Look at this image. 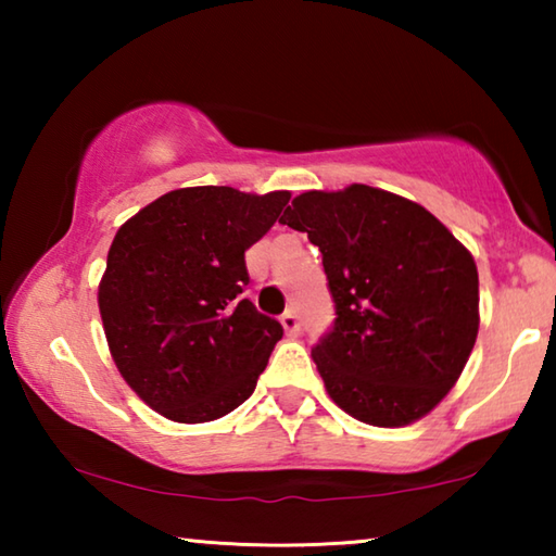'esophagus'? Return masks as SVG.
Here are the masks:
<instances>
[{
    "mask_svg": "<svg viewBox=\"0 0 556 556\" xmlns=\"http://www.w3.org/2000/svg\"><path fill=\"white\" fill-rule=\"evenodd\" d=\"M281 326H285V331L289 336H296L299 333V316H296L294 308H289V312L281 316Z\"/></svg>",
    "mask_w": 556,
    "mask_h": 556,
    "instance_id": "34e87169",
    "label": "esophagus"
}]
</instances>
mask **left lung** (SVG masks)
Masks as SVG:
<instances>
[{"mask_svg": "<svg viewBox=\"0 0 556 556\" xmlns=\"http://www.w3.org/2000/svg\"><path fill=\"white\" fill-rule=\"evenodd\" d=\"M279 223L324 255L336 321L312 357L331 400L372 427L427 417L476 345L473 255L425 205L365 184L301 193Z\"/></svg>", "mask_w": 556, "mask_h": 556, "instance_id": "8db88e82", "label": "left lung"}]
</instances>
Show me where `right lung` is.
I'll use <instances>...</instances> for the list:
<instances>
[{
	"instance_id": "add662e5",
	"label": "right lung",
	"mask_w": 556,
	"mask_h": 556,
	"mask_svg": "<svg viewBox=\"0 0 556 556\" xmlns=\"http://www.w3.org/2000/svg\"><path fill=\"white\" fill-rule=\"evenodd\" d=\"M289 199L176 188L117 230L98 287L102 328L122 378L162 417L201 425L255 392L285 328L240 296L244 250Z\"/></svg>"
}]
</instances>
